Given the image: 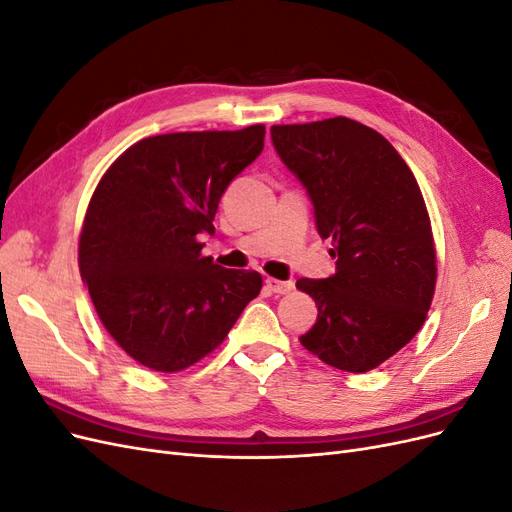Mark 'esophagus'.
<instances>
[{"label": "esophagus", "instance_id": "obj_1", "mask_svg": "<svg viewBox=\"0 0 512 512\" xmlns=\"http://www.w3.org/2000/svg\"><path fill=\"white\" fill-rule=\"evenodd\" d=\"M265 286L273 294H288L292 290V282H280V280H275V277H267Z\"/></svg>", "mask_w": 512, "mask_h": 512}]
</instances>
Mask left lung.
<instances>
[{
    "label": "left lung",
    "mask_w": 512,
    "mask_h": 512,
    "mask_svg": "<svg viewBox=\"0 0 512 512\" xmlns=\"http://www.w3.org/2000/svg\"><path fill=\"white\" fill-rule=\"evenodd\" d=\"M271 138L337 260L327 280L297 282L318 307L301 344L335 369H374L421 331L436 290L421 188L395 147L354 119L273 126Z\"/></svg>",
    "instance_id": "1"
}]
</instances>
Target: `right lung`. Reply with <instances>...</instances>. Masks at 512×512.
Returning <instances> with one entry per match:
<instances>
[{"label":"right lung","instance_id":"add662e5","mask_svg":"<svg viewBox=\"0 0 512 512\" xmlns=\"http://www.w3.org/2000/svg\"><path fill=\"white\" fill-rule=\"evenodd\" d=\"M265 147V126L149 136L106 170L89 200L79 269L121 350L173 374L218 348L258 297L256 271L203 256L200 235L228 183Z\"/></svg>","mask_w":512,"mask_h":512}]
</instances>
